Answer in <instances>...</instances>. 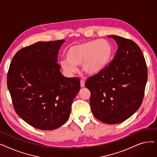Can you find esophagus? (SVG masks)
<instances>
[{
  "mask_svg": "<svg viewBox=\"0 0 157 157\" xmlns=\"http://www.w3.org/2000/svg\"><path fill=\"white\" fill-rule=\"evenodd\" d=\"M80 85L81 88H84L85 85V82L83 80H81L80 81Z\"/></svg>",
  "mask_w": 157,
  "mask_h": 157,
  "instance_id": "obj_1",
  "label": "esophagus"
}]
</instances>
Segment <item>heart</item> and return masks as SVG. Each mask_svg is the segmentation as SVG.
I'll list each match as a JSON object with an SVG mask.
<instances>
[{"label":"heart","instance_id":"obj_1","mask_svg":"<svg viewBox=\"0 0 157 157\" xmlns=\"http://www.w3.org/2000/svg\"><path fill=\"white\" fill-rule=\"evenodd\" d=\"M113 48L107 40L94 39L75 44L66 52V60L60 61L62 69L71 76L81 65L82 70L88 75H95L103 71L111 60Z\"/></svg>","mask_w":157,"mask_h":157}]
</instances>
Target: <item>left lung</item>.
Listing matches in <instances>:
<instances>
[{"label":"left lung","instance_id":"8db88e82","mask_svg":"<svg viewBox=\"0 0 157 157\" xmlns=\"http://www.w3.org/2000/svg\"><path fill=\"white\" fill-rule=\"evenodd\" d=\"M118 49L108 67L88 78L90 107L94 117L108 124H117L133 115L141 106L147 79L141 49L134 41L111 35Z\"/></svg>","mask_w":157,"mask_h":157}]
</instances>
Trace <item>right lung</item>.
<instances>
[{
  "instance_id": "add662e5",
  "label": "right lung",
  "mask_w": 157,
  "mask_h": 157,
  "mask_svg": "<svg viewBox=\"0 0 157 157\" xmlns=\"http://www.w3.org/2000/svg\"><path fill=\"white\" fill-rule=\"evenodd\" d=\"M64 42L39 41L21 49L7 73V88L16 113L37 129L52 130L64 124L80 90L79 79L64 77L57 63Z\"/></svg>"
}]
</instances>
